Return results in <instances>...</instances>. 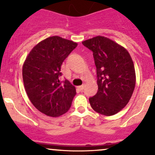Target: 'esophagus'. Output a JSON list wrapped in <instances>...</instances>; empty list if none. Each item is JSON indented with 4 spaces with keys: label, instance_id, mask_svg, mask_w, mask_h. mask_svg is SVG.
Wrapping results in <instances>:
<instances>
[{
    "label": "esophagus",
    "instance_id": "1",
    "mask_svg": "<svg viewBox=\"0 0 155 155\" xmlns=\"http://www.w3.org/2000/svg\"><path fill=\"white\" fill-rule=\"evenodd\" d=\"M79 88L80 89L81 91H83V89L85 88V85H81V86H79Z\"/></svg>",
    "mask_w": 155,
    "mask_h": 155
}]
</instances>
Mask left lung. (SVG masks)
Listing matches in <instances>:
<instances>
[{"label": "left lung", "instance_id": "left-lung-1", "mask_svg": "<svg viewBox=\"0 0 155 155\" xmlns=\"http://www.w3.org/2000/svg\"><path fill=\"white\" fill-rule=\"evenodd\" d=\"M93 52L98 91L89 98L91 107L101 115L118 113L129 102L136 85L134 62L124 47L97 36L82 42Z\"/></svg>", "mask_w": 155, "mask_h": 155}]
</instances>
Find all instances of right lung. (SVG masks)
Returning a JSON list of instances; mask_svg holds the SVG:
<instances>
[{
    "instance_id": "add662e5",
    "label": "right lung",
    "mask_w": 155,
    "mask_h": 155,
    "mask_svg": "<svg viewBox=\"0 0 155 155\" xmlns=\"http://www.w3.org/2000/svg\"><path fill=\"white\" fill-rule=\"evenodd\" d=\"M77 43L54 36L32 48L22 68L25 88L36 109L48 116L63 115L71 107L75 87L61 81V67Z\"/></svg>"
}]
</instances>
